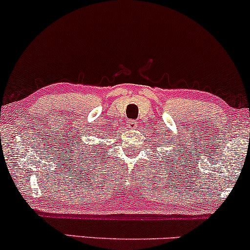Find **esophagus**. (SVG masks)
Wrapping results in <instances>:
<instances>
[{"mask_svg": "<svg viewBox=\"0 0 250 250\" xmlns=\"http://www.w3.org/2000/svg\"><path fill=\"white\" fill-rule=\"evenodd\" d=\"M127 125H128V128H129V129H135V128L138 127V122H136V121L130 120V121H128V122H127Z\"/></svg>", "mask_w": 250, "mask_h": 250, "instance_id": "34e87169", "label": "esophagus"}]
</instances>
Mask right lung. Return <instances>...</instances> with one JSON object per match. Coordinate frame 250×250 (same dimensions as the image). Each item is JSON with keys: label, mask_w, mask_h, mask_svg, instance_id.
I'll use <instances>...</instances> for the list:
<instances>
[{"label": "right lung", "mask_w": 250, "mask_h": 250, "mask_svg": "<svg viewBox=\"0 0 250 250\" xmlns=\"http://www.w3.org/2000/svg\"><path fill=\"white\" fill-rule=\"evenodd\" d=\"M82 149H83V148H82ZM91 152H92V150H91Z\"/></svg>", "instance_id": "add662e5"}]
</instances>
